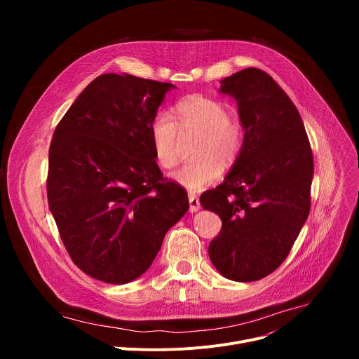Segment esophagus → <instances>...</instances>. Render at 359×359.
I'll use <instances>...</instances> for the list:
<instances>
[{
	"instance_id": "34e87169",
	"label": "esophagus",
	"mask_w": 359,
	"mask_h": 359,
	"mask_svg": "<svg viewBox=\"0 0 359 359\" xmlns=\"http://www.w3.org/2000/svg\"><path fill=\"white\" fill-rule=\"evenodd\" d=\"M189 203H190L189 210L191 213H194V212H197L200 209V200H198V197L194 193H189Z\"/></svg>"
}]
</instances>
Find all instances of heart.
I'll return each instance as SVG.
<instances>
[{"label":"heart","instance_id":"heart-1","mask_svg":"<svg viewBox=\"0 0 359 359\" xmlns=\"http://www.w3.org/2000/svg\"><path fill=\"white\" fill-rule=\"evenodd\" d=\"M175 118L161 111L151 119L150 137L156 162L163 169H172L179 162L180 133H201L197 161L187 162L172 173V179L189 189L201 190L219 180L224 165H231L240 156L244 144V128L240 121L229 116L222 102L193 95L177 102Z\"/></svg>","mask_w":359,"mask_h":359}]
</instances>
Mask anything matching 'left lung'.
<instances>
[{"mask_svg": "<svg viewBox=\"0 0 359 359\" xmlns=\"http://www.w3.org/2000/svg\"><path fill=\"white\" fill-rule=\"evenodd\" d=\"M220 92L237 100L244 144L224 182L200 196L223 223L209 257L229 280L257 281L283 264L310 215L313 151L295 105L267 72L238 71Z\"/></svg>", "mask_w": 359, "mask_h": 359, "instance_id": "obj_1", "label": "left lung"}]
</instances>
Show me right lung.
Wrapping results in <instances>:
<instances>
[{"label": "right lung", "instance_id": "1", "mask_svg": "<svg viewBox=\"0 0 359 359\" xmlns=\"http://www.w3.org/2000/svg\"><path fill=\"white\" fill-rule=\"evenodd\" d=\"M172 88L129 74L100 75L50 140L49 210L74 264L99 281L140 277L189 209L187 191L163 177L150 137Z\"/></svg>", "mask_w": 359, "mask_h": 359}]
</instances>
